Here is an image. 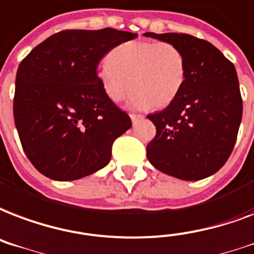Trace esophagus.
Listing matches in <instances>:
<instances>
[{"label":"esophagus","mask_w":254,"mask_h":254,"mask_svg":"<svg viewBox=\"0 0 254 254\" xmlns=\"http://www.w3.org/2000/svg\"><path fill=\"white\" fill-rule=\"evenodd\" d=\"M130 119L133 125H137V124L140 123L141 120L144 119V116H140V114H130Z\"/></svg>","instance_id":"esophagus-1"}]
</instances>
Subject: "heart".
Instances as JSON below:
<instances>
[{"mask_svg":"<svg viewBox=\"0 0 254 254\" xmlns=\"http://www.w3.org/2000/svg\"><path fill=\"white\" fill-rule=\"evenodd\" d=\"M97 78L110 101H123L130 86L131 108H165L183 90L187 61L170 42L129 41L116 46L98 65Z\"/></svg>","mask_w":254,"mask_h":254,"instance_id":"b5f03b06","label":"heart"}]
</instances>
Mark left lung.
<instances>
[{
    "label": "left lung",
    "instance_id": "left-lung-1",
    "mask_svg": "<svg viewBox=\"0 0 254 254\" xmlns=\"http://www.w3.org/2000/svg\"><path fill=\"white\" fill-rule=\"evenodd\" d=\"M144 36L173 44L187 61L181 93L165 109L148 116L157 133L146 146V157L176 179H206L229 158L243 119L235 65L210 42L189 34Z\"/></svg>",
    "mask_w": 254,
    "mask_h": 254
}]
</instances>
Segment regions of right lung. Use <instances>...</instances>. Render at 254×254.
I'll use <instances>...</instances> for the list:
<instances>
[{
    "label": "right lung",
    "instance_id": "1",
    "mask_svg": "<svg viewBox=\"0 0 254 254\" xmlns=\"http://www.w3.org/2000/svg\"><path fill=\"white\" fill-rule=\"evenodd\" d=\"M135 37L112 28L64 30L19 64L14 123L25 154L40 173L73 181L109 164L114 140L131 121L104 93L97 65L109 50Z\"/></svg>",
    "mask_w": 254,
    "mask_h": 254
}]
</instances>
